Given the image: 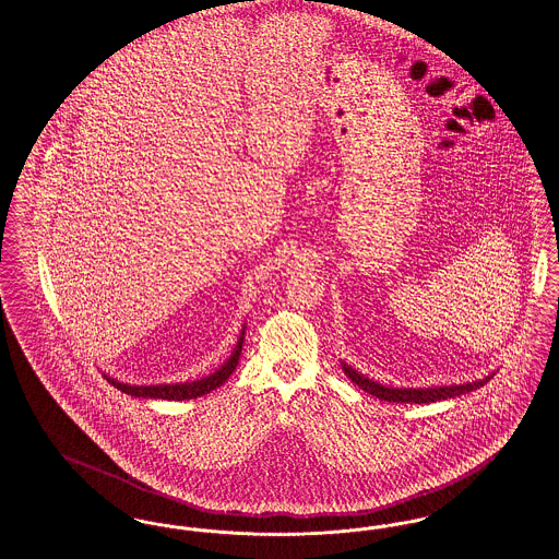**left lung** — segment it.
I'll return each mask as SVG.
<instances>
[{
    "label": "left lung",
    "mask_w": 559,
    "mask_h": 559,
    "mask_svg": "<svg viewBox=\"0 0 559 559\" xmlns=\"http://www.w3.org/2000/svg\"><path fill=\"white\" fill-rule=\"evenodd\" d=\"M343 370L349 379L358 384L359 389H364L366 393L384 400V402L393 403H432L449 400V397H457L469 391H476L480 386H485L491 377L487 379L476 380V382H466V384H453V386H430V389H393V386H382L374 380L366 379L364 374H358L352 366L343 364Z\"/></svg>",
    "instance_id": "8db88e82"
}]
</instances>
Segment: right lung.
I'll return each mask as SVG.
<instances>
[{"label":"right lung","mask_w":559,"mask_h":559,"mask_svg":"<svg viewBox=\"0 0 559 559\" xmlns=\"http://www.w3.org/2000/svg\"><path fill=\"white\" fill-rule=\"evenodd\" d=\"M243 335L239 336V343L233 352V356L226 359L221 370H216L214 374H210L207 379L193 380V382H179V384H150V386H136V384H124V382H118V380L108 379V382H112L116 389H120L122 393L127 395H133V397H152V400H175V402H182V400H195L201 395H207L210 391L218 389L221 384L226 382V379L233 374V370L237 368L239 364V356H241V347H243Z\"/></svg>","instance_id":"obj_1"}]
</instances>
